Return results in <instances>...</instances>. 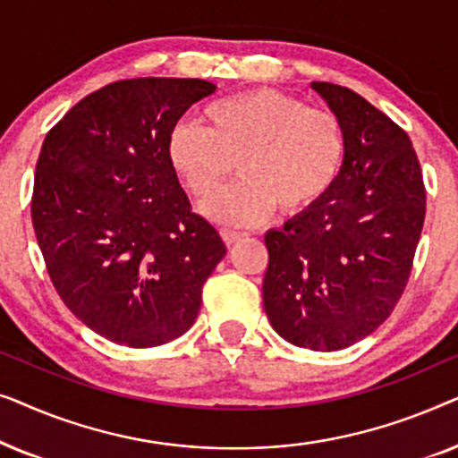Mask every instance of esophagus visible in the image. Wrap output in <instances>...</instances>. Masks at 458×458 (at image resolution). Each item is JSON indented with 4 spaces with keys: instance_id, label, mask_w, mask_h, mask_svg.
Returning <instances> with one entry per match:
<instances>
[{
    "instance_id": "obj_1",
    "label": "esophagus",
    "mask_w": 458,
    "mask_h": 458,
    "mask_svg": "<svg viewBox=\"0 0 458 458\" xmlns=\"http://www.w3.org/2000/svg\"><path fill=\"white\" fill-rule=\"evenodd\" d=\"M221 235H223V240H225V243H227V246H231V243H235V242H240L242 237H246V233H242V231H231V229H223Z\"/></svg>"
}]
</instances>
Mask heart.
Masks as SVG:
<instances>
[{"label":"heart","mask_w":458,"mask_h":458,"mask_svg":"<svg viewBox=\"0 0 458 458\" xmlns=\"http://www.w3.org/2000/svg\"><path fill=\"white\" fill-rule=\"evenodd\" d=\"M204 116L208 129L190 121L174 124L168 160L196 198L215 193L237 165L240 183L202 204L210 221L254 227L277 206L296 215L335 183L346 137L331 112L262 87L218 99Z\"/></svg>","instance_id":"heart-1"}]
</instances>
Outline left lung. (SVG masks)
<instances>
[{
    "mask_svg": "<svg viewBox=\"0 0 458 458\" xmlns=\"http://www.w3.org/2000/svg\"><path fill=\"white\" fill-rule=\"evenodd\" d=\"M346 137L335 183L267 231L262 302L293 346L334 352L373 334L403 296L425 218L409 135L348 87L310 83Z\"/></svg>",
    "mask_w": 458,
    "mask_h": 458,
    "instance_id": "1",
    "label": "left lung"
}]
</instances>
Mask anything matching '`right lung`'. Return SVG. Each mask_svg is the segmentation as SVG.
<instances>
[{
    "mask_svg": "<svg viewBox=\"0 0 458 458\" xmlns=\"http://www.w3.org/2000/svg\"><path fill=\"white\" fill-rule=\"evenodd\" d=\"M202 79H127L89 93L46 135L30 216L55 292L79 321L129 348L196 323L202 285L227 248L191 212L168 135Z\"/></svg>",
    "mask_w": 458,
    "mask_h": 458,
    "instance_id": "add662e5",
    "label": "right lung"
}]
</instances>
